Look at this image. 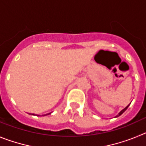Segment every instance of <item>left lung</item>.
<instances>
[{
	"label": "left lung",
	"instance_id": "left-lung-1",
	"mask_svg": "<svg viewBox=\"0 0 146 146\" xmlns=\"http://www.w3.org/2000/svg\"><path fill=\"white\" fill-rule=\"evenodd\" d=\"M130 104H131V103H130ZM130 104H129V105H127V106H126V108H124V109H123V110H121V112H120V113H118V115H117L115 117V118H117V117L120 116V115H122V114H123V113H124V112H125V111H126V109H127V108H128V107H129V105H130Z\"/></svg>",
	"mask_w": 146,
	"mask_h": 146
}]
</instances>
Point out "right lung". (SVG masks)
<instances>
[{
  "label": "right lung",
  "mask_w": 146,
  "mask_h": 146,
  "mask_svg": "<svg viewBox=\"0 0 146 146\" xmlns=\"http://www.w3.org/2000/svg\"><path fill=\"white\" fill-rule=\"evenodd\" d=\"M50 114H51V113H47V114H46V115H50ZM31 115H35V114H31ZM37 116H38V115H37Z\"/></svg>",
  "instance_id": "1"
}]
</instances>
